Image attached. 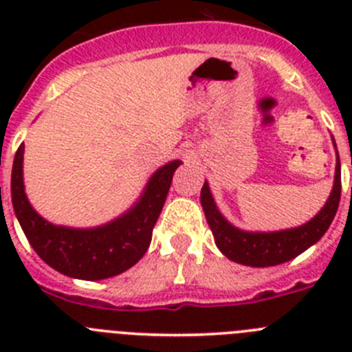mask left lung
<instances>
[{
  "label": "left lung",
  "mask_w": 352,
  "mask_h": 352,
  "mask_svg": "<svg viewBox=\"0 0 352 352\" xmlns=\"http://www.w3.org/2000/svg\"><path fill=\"white\" fill-rule=\"evenodd\" d=\"M340 190V162H337L333 190L324 208L305 226L276 232H247L232 227L214 206L208 183H204L201 190V204L214 236V243L223 256L245 266L266 268L294 259L322 238L338 210Z\"/></svg>",
  "instance_id": "obj_1"
}]
</instances>
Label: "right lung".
Here are the masks:
<instances>
[{
  "mask_svg": "<svg viewBox=\"0 0 352 352\" xmlns=\"http://www.w3.org/2000/svg\"><path fill=\"white\" fill-rule=\"evenodd\" d=\"M24 144L19 146L12 167V204L28 241L40 259L72 278L102 280L132 268L148 250L174 170L179 160L160 167L151 176L144 195L135 206L107 226L96 229L56 227L36 213L24 194Z\"/></svg>",
  "mask_w": 352,
  "mask_h": 352,
  "instance_id": "1",
  "label": "right lung"
}]
</instances>
